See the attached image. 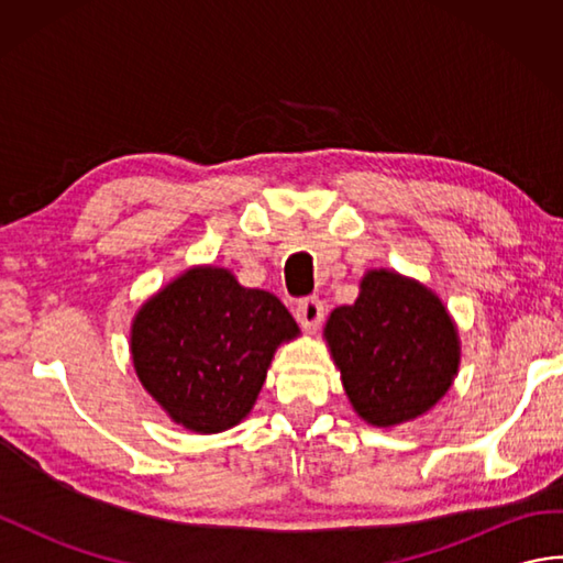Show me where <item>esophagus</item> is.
Returning a JSON list of instances; mask_svg holds the SVG:
<instances>
[{
	"label": "esophagus",
	"instance_id": "esophagus-1",
	"mask_svg": "<svg viewBox=\"0 0 563 563\" xmlns=\"http://www.w3.org/2000/svg\"><path fill=\"white\" fill-rule=\"evenodd\" d=\"M295 317L305 329H317L324 319V302L319 297H305V300L297 302L295 307Z\"/></svg>",
	"mask_w": 563,
	"mask_h": 563
}]
</instances>
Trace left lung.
<instances>
[{
  "label": "left lung",
  "mask_w": 563,
  "mask_h": 563,
  "mask_svg": "<svg viewBox=\"0 0 563 563\" xmlns=\"http://www.w3.org/2000/svg\"><path fill=\"white\" fill-rule=\"evenodd\" d=\"M361 288L327 324L345 394L367 423L411 421L438 404L457 375V331L433 292L397 273H367Z\"/></svg>",
  "instance_id": "obj_1"
}]
</instances>
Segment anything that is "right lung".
<instances>
[{
    "instance_id": "obj_1",
    "label": "right lung",
    "mask_w": 563,
    "mask_h": 563,
    "mask_svg": "<svg viewBox=\"0 0 563 563\" xmlns=\"http://www.w3.org/2000/svg\"><path fill=\"white\" fill-rule=\"evenodd\" d=\"M297 331L278 297L242 288L230 271L196 268L140 309L133 363L176 423L220 433L251 411L275 345Z\"/></svg>"
}]
</instances>
